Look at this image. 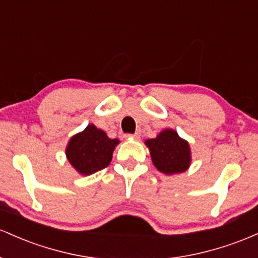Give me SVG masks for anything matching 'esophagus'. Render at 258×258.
<instances>
[{
  "instance_id": "esophagus-1",
  "label": "esophagus",
  "mask_w": 258,
  "mask_h": 258,
  "mask_svg": "<svg viewBox=\"0 0 258 258\" xmlns=\"http://www.w3.org/2000/svg\"><path fill=\"white\" fill-rule=\"evenodd\" d=\"M124 138H132V139H139V138H140V135H139V133H135V134H125V135H124Z\"/></svg>"
}]
</instances>
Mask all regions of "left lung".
I'll return each mask as SVG.
<instances>
[{
    "label": "left lung",
    "mask_w": 258,
    "mask_h": 258,
    "mask_svg": "<svg viewBox=\"0 0 258 258\" xmlns=\"http://www.w3.org/2000/svg\"><path fill=\"white\" fill-rule=\"evenodd\" d=\"M146 145L151 151L153 164L160 172L174 174L185 172L189 167L191 161L189 144L174 130H163L156 139L147 140Z\"/></svg>",
    "instance_id": "left-lung-1"
}]
</instances>
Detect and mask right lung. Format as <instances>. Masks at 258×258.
Segmentation results:
<instances>
[{
  "label": "right lung",
  "mask_w": 258,
  "mask_h": 258,
  "mask_svg": "<svg viewBox=\"0 0 258 258\" xmlns=\"http://www.w3.org/2000/svg\"><path fill=\"white\" fill-rule=\"evenodd\" d=\"M118 143L117 139H109L103 130L90 124L83 133L71 139L67 157L78 172L89 175L111 163L112 153Z\"/></svg>",
  "instance_id": "obj_1"
}]
</instances>
